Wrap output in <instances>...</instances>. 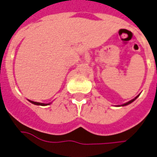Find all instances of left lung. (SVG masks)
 <instances>
[{
  "label": "left lung",
  "mask_w": 157,
  "mask_h": 157,
  "mask_svg": "<svg viewBox=\"0 0 157 157\" xmlns=\"http://www.w3.org/2000/svg\"><path fill=\"white\" fill-rule=\"evenodd\" d=\"M138 96H139V95H138ZM138 96H136V97H135V98H134V99H133V100H131V101H128V102H127V103H125V104H123V105H128V104H130V103H132V102L134 101L135 99L137 98Z\"/></svg>",
  "instance_id": "1"
}]
</instances>
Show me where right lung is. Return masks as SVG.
<instances>
[{
    "label": "right lung",
    "mask_w": 157,
    "mask_h": 157,
    "mask_svg": "<svg viewBox=\"0 0 157 157\" xmlns=\"http://www.w3.org/2000/svg\"><path fill=\"white\" fill-rule=\"evenodd\" d=\"M29 101L32 103V104H34V105H50V103L49 104H45V103H40V102H36V101Z\"/></svg>",
    "instance_id": "right-lung-1"
}]
</instances>
